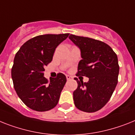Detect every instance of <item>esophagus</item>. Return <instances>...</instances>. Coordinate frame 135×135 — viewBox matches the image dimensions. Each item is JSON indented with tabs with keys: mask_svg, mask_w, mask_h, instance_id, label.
I'll use <instances>...</instances> for the list:
<instances>
[{
	"mask_svg": "<svg viewBox=\"0 0 135 135\" xmlns=\"http://www.w3.org/2000/svg\"><path fill=\"white\" fill-rule=\"evenodd\" d=\"M66 79H67V80H68V81H70V80L73 79V78H72V76H69V75H67L66 76Z\"/></svg>",
	"mask_w": 135,
	"mask_h": 135,
	"instance_id": "esophagus-1",
	"label": "esophagus"
}]
</instances>
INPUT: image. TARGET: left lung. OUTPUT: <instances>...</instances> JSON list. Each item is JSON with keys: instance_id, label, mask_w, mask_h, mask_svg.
Segmentation results:
<instances>
[{"instance_id": "left-lung-1", "label": "left lung", "mask_w": 135, "mask_h": 135, "mask_svg": "<svg viewBox=\"0 0 135 135\" xmlns=\"http://www.w3.org/2000/svg\"><path fill=\"white\" fill-rule=\"evenodd\" d=\"M71 41L80 49L82 59L76 76L89 78L78 83L73 92L74 105L86 112L99 110L108 103L118 82L119 66L117 56L106 43L88 37L70 34Z\"/></svg>"}]
</instances>
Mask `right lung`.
I'll return each mask as SVG.
<instances>
[{
    "label": "right lung",
    "mask_w": 135,
    "mask_h": 135,
    "mask_svg": "<svg viewBox=\"0 0 135 135\" xmlns=\"http://www.w3.org/2000/svg\"><path fill=\"white\" fill-rule=\"evenodd\" d=\"M68 36H37L25 42L16 54L12 68L14 89L21 101L32 110L44 112L57 105L66 77L59 73L48 81L43 72L52 61L56 48Z\"/></svg>",
    "instance_id": "right-lung-1"
}]
</instances>
